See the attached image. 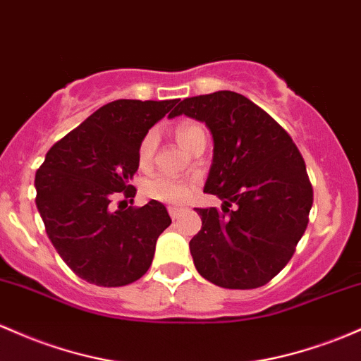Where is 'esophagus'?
Wrapping results in <instances>:
<instances>
[{"mask_svg":"<svg viewBox=\"0 0 361 361\" xmlns=\"http://www.w3.org/2000/svg\"><path fill=\"white\" fill-rule=\"evenodd\" d=\"M183 212H185V209H181V207H169V216H171L173 219H178V217H180Z\"/></svg>","mask_w":361,"mask_h":361,"instance_id":"34e87169","label":"esophagus"}]
</instances>
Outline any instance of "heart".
<instances>
[{
	"instance_id": "obj_1",
	"label": "heart",
	"mask_w": 361,
	"mask_h": 361,
	"mask_svg": "<svg viewBox=\"0 0 361 361\" xmlns=\"http://www.w3.org/2000/svg\"><path fill=\"white\" fill-rule=\"evenodd\" d=\"M174 137H176L178 144L188 152H193L200 144L207 142L205 137V130L200 123L195 121H181L178 123L174 128ZM157 147V133L154 130H149L144 137H142L140 144L137 149V161L142 169H149L154 161V154ZM195 183L192 181H176L168 176H154L145 181L144 193L149 199L164 202V204L180 205L185 204L190 197L195 192Z\"/></svg>"
}]
</instances>
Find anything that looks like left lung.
Masks as SVG:
<instances>
[{
  "instance_id": "obj_1",
  "label": "left lung",
  "mask_w": 361,
  "mask_h": 361,
  "mask_svg": "<svg viewBox=\"0 0 361 361\" xmlns=\"http://www.w3.org/2000/svg\"><path fill=\"white\" fill-rule=\"evenodd\" d=\"M205 121L214 157L205 193L223 209H197L190 240L202 277L228 290L267 284L291 260L308 224L314 188L290 133L250 99L231 90L187 97L169 116Z\"/></svg>"
}]
</instances>
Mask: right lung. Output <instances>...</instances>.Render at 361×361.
<instances>
[{
    "instance_id": "obj_1",
    "label": "right lung",
    "mask_w": 361,
    "mask_h": 361,
    "mask_svg": "<svg viewBox=\"0 0 361 361\" xmlns=\"http://www.w3.org/2000/svg\"><path fill=\"white\" fill-rule=\"evenodd\" d=\"M178 99L108 102L66 133L35 173V204L51 243L66 265L87 283L104 288L135 283L152 264L156 241L171 224L157 200L121 207L137 188L142 137ZM125 198L116 212L112 200Z\"/></svg>"
}]
</instances>
